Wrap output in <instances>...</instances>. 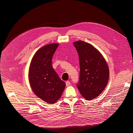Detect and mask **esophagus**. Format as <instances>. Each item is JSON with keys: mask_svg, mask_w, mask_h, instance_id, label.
Listing matches in <instances>:
<instances>
[{"mask_svg": "<svg viewBox=\"0 0 133 133\" xmlns=\"http://www.w3.org/2000/svg\"><path fill=\"white\" fill-rule=\"evenodd\" d=\"M70 85H71V83H70L69 81H67V82H66V86L67 87L69 86Z\"/></svg>", "mask_w": 133, "mask_h": 133, "instance_id": "1", "label": "esophagus"}]
</instances>
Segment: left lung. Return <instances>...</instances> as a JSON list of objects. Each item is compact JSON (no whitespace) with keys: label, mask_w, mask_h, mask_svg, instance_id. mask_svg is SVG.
<instances>
[{"label":"left lung","mask_w":133,"mask_h":133,"mask_svg":"<svg viewBox=\"0 0 133 133\" xmlns=\"http://www.w3.org/2000/svg\"><path fill=\"white\" fill-rule=\"evenodd\" d=\"M73 44L80 62V77L77 87L86 100H92L105 88L109 79L108 65L101 54L92 45L83 41Z\"/></svg>","instance_id":"1"}]
</instances>
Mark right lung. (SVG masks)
Segmentation results:
<instances>
[{"mask_svg": "<svg viewBox=\"0 0 133 133\" xmlns=\"http://www.w3.org/2000/svg\"><path fill=\"white\" fill-rule=\"evenodd\" d=\"M59 45H47L34 55L29 68V79L36 95L46 102L52 104L61 97L65 84L52 65L53 54Z\"/></svg>", "mask_w": 133, "mask_h": 133, "instance_id": "1", "label": "right lung"}]
</instances>
